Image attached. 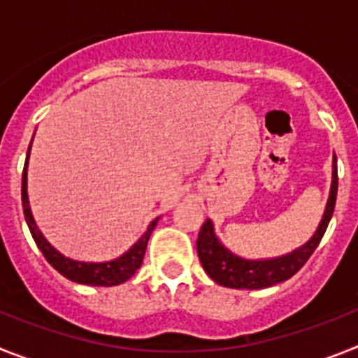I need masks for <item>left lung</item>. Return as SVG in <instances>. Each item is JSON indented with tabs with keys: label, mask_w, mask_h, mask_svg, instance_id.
I'll use <instances>...</instances> for the list:
<instances>
[{
	"label": "left lung",
	"mask_w": 358,
	"mask_h": 358,
	"mask_svg": "<svg viewBox=\"0 0 358 358\" xmlns=\"http://www.w3.org/2000/svg\"><path fill=\"white\" fill-rule=\"evenodd\" d=\"M337 181H339L337 163L334 159V179H331L330 199H328L327 211L322 215V220L319 224L317 231H315V235L301 249L294 251L292 255L274 258V260L251 262L231 255L215 236L213 224L206 220L202 224L197 238V252L202 268L206 271V274L215 283L229 287V289H267V287L276 285V283L292 278L308 262L312 252L315 251V248L321 242L324 231H327L331 213H334L335 199H337Z\"/></svg>",
	"instance_id": "left-lung-1"
}]
</instances>
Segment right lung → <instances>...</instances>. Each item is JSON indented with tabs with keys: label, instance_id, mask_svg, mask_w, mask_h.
I'll return each mask as SVG.
<instances>
[{
	"label": "right lung",
	"instance_id": "1",
	"mask_svg": "<svg viewBox=\"0 0 358 358\" xmlns=\"http://www.w3.org/2000/svg\"><path fill=\"white\" fill-rule=\"evenodd\" d=\"M28 154H30V147H28ZM27 166H28V156L24 161L23 169V182H21V199H23V213L27 218L28 229H30L31 236L36 240L37 248L41 249L43 256L48 260L55 271L62 274L68 280L75 281V283H82V285H93V287H113L120 285L123 281H127L132 274L141 267L145 258V251H147V243L150 238L152 229L156 227V220H152L148 226L147 233L141 236L138 242L129 249L127 252L113 262H106V264H84V262H75L64 258L61 252H57L55 249L46 242L41 231L37 229L34 217H31L30 206H28V194H27Z\"/></svg>",
	"mask_w": 358,
	"mask_h": 358
}]
</instances>
